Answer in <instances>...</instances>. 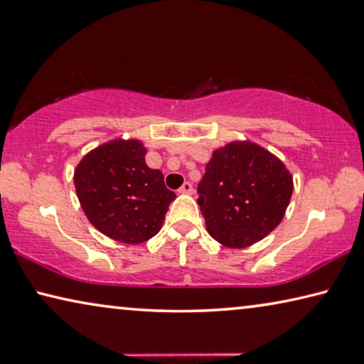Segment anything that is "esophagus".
I'll return each instance as SVG.
<instances>
[{
	"label": "esophagus",
	"instance_id": "34e87169",
	"mask_svg": "<svg viewBox=\"0 0 364 364\" xmlns=\"http://www.w3.org/2000/svg\"><path fill=\"white\" fill-rule=\"evenodd\" d=\"M178 191H180L181 194H193V191H194V188H193V184L189 183V181H186V183H183V186L178 189Z\"/></svg>",
	"mask_w": 364,
	"mask_h": 364
}]
</instances>
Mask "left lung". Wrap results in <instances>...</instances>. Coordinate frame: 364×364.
Here are the masks:
<instances>
[{
    "label": "left lung",
    "mask_w": 364,
    "mask_h": 364,
    "mask_svg": "<svg viewBox=\"0 0 364 364\" xmlns=\"http://www.w3.org/2000/svg\"><path fill=\"white\" fill-rule=\"evenodd\" d=\"M198 193L209 235L223 246L241 250L265 238L282 222L293 176L264 147L235 141L213 151Z\"/></svg>",
    "instance_id": "obj_1"
}]
</instances>
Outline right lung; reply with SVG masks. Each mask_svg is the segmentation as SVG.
Listing matches in <instances>:
<instances>
[{
  "mask_svg": "<svg viewBox=\"0 0 364 364\" xmlns=\"http://www.w3.org/2000/svg\"><path fill=\"white\" fill-rule=\"evenodd\" d=\"M137 139H113L90 151L74 170V186L89 222L108 238L139 245L160 232L176 194L160 170L149 168Z\"/></svg>",
  "mask_w": 364,
  "mask_h": 364,
  "instance_id": "1",
  "label": "right lung"
}]
</instances>
